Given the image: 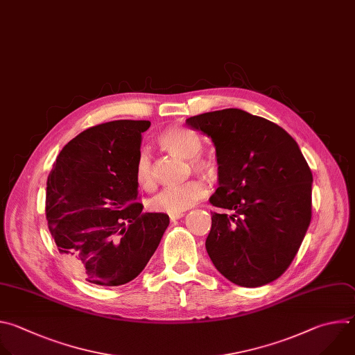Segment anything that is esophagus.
<instances>
[{
    "label": "esophagus",
    "mask_w": 355,
    "mask_h": 355,
    "mask_svg": "<svg viewBox=\"0 0 355 355\" xmlns=\"http://www.w3.org/2000/svg\"><path fill=\"white\" fill-rule=\"evenodd\" d=\"M183 216H184L183 212H176V214H169V218H171V221H176V220L182 218Z\"/></svg>",
    "instance_id": "34e87169"
}]
</instances>
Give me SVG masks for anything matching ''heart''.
<instances>
[{"label": "heart", "instance_id": "1", "mask_svg": "<svg viewBox=\"0 0 355 355\" xmlns=\"http://www.w3.org/2000/svg\"><path fill=\"white\" fill-rule=\"evenodd\" d=\"M158 144L168 153L189 159V171L194 172L204 179H214L218 173L217 162L201 154L202 141L200 135L186 127H168L157 137ZM134 180L139 189L144 191H154L157 187V176L154 171L153 158L147 151H139L134 162ZM208 193L205 183L200 179L189 180L183 184L166 187L148 202L150 208L155 212H168L176 214L193 207L198 200L204 198Z\"/></svg>", "mask_w": 355, "mask_h": 355}]
</instances>
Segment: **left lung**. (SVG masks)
<instances>
[{
	"label": "left lung",
	"instance_id": "1",
	"mask_svg": "<svg viewBox=\"0 0 355 355\" xmlns=\"http://www.w3.org/2000/svg\"><path fill=\"white\" fill-rule=\"evenodd\" d=\"M187 125L217 151L220 187L209 202L205 248L216 268L241 287L277 279L293 263L312 218V172L295 139L241 109L193 116Z\"/></svg>",
	"mask_w": 355,
	"mask_h": 355
}]
</instances>
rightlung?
<instances>
[{
    "mask_svg": "<svg viewBox=\"0 0 355 355\" xmlns=\"http://www.w3.org/2000/svg\"><path fill=\"white\" fill-rule=\"evenodd\" d=\"M148 120L89 127L61 150L47 178L46 218L69 268L96 286L134 279L157 250L169 217L143 212L134 180Z\"/></svg>",
    "mask_w": 355,
    "mask_h": 355,
    "instance_id": "1",
    "label": "right lung"
}]
</instances>
